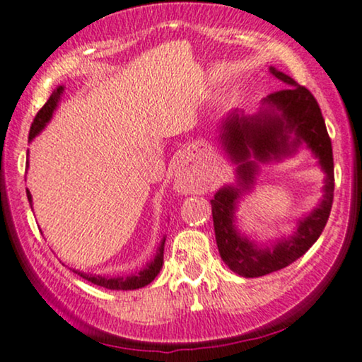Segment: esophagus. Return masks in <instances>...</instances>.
<instances>
[{
	"instance_id": "34e87169",
	"label": "esophagus",
	"mask_w": 362,
	"mask_h": 362,
	"mask_svg": "<svg viewBox=\"0 0 362 362\" xmlns=\"http://www.w3.org/2000/svg\"><path fill=\"white\" fill-rule=\"evenodd\" d=\"M175 187L178 192H189L190 190V182L184 172H178L175 177Z\"/></svg>"
}]
</instances>
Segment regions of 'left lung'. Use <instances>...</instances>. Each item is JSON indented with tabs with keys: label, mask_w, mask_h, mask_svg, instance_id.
Masks as SVG:
<instances>
[{
	"label": "left lung",
	"mask_w": 362,
	"mask_h": 362,
	"mask_svg": "<svg viewBox=\"0 0 362 362\" xmlns=\"http://www.w3.org/2000/svg\"><path fill=\"white\" fill-rule=\"evenodd\" d=\"M271 73L284 81L287 88L274 91L264 98L257 115L230 113L221 125V141L226 152L239 163V187L227 185L214 195V230L218 252L230 271L242 277H260L294 262L308 252L326 227L334 199V158L321 108L305 86L297 85L286 73L271 66ZM305 143L320 158L327 173V185L322 204L308 218L298 223L294 235L272 246L259 247L235 228L233 212L242 189L252 183L257 170L253 160L268 161L291 154ZM249 156H254L249 160Z\"/></svg>",
	"instance_id": "1"
}]
</instances>
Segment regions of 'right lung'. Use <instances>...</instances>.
<instances>
[{"mask_svg": "<svg viewBox=\"0 0 362 362\" xmlns=\"http://www.w3.org/2000/svg\"><path fill=\"white\" fill-rule=\"evenodd\" d=\"M63 86H58L57 90L53 91L52 97L48 98V102L43 105V108L40 110L38 113H36L33 123H31V128H30V140H33L36 135L40 134L41 130H43L45 127H47V123L52 120L53 117V112L57 110L58 107V100L62 97L63 93ZM26 195H28V200L31 204V194L30 190H26ZM163 245H165V239L160 242V247L157 250V254H155L153 260L150 264H147V267L144 269V271H140L139 274H135V276H128V277H105V276H97V274H85V272H80V271H75L73 269V272L78 274L80 277L86 279V281L91 282V284H97L100 287H105V289H112V291H134V289H140V287H145L147 284H150L153 281L155 277H157V274L160 272V269H162V264H163Z\"/></svg>", "mask_w": 362, "mask_h": 362, "instance_id": "obj_1", "label": "right lung"}]
</instances>
